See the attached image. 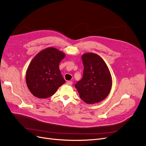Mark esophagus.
<instances>
[{
    "label": "esophagus",
    "instance_id": "34e87169",
    "mask_svg": "<svg viewBox=\"0 0 146 146\" xmlns=\"http://www.w3.org/2000/svg\"><path fill=\"white\" fill-rule=\"evenodd\" d=\"M66 84H67V85H68L72 86V84H73V82H72V81H67V82H66Z\"/></svg>",
    "mask_w": 146,
    "mask_h": 146
}]
</instances>
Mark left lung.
<instances>
[{
    "label": "left lung",
    "instance_id": "left-lung-1",
    "mask_svg": "<svg viewBox=\"0 0 146 146\" xmlns=\"http://www.w3.org/2000/svg\"><path fill=\"white\" fill-rule=\"evenodd\" d=\"M84 66L82 79L76 83L79 96L88 104L103 101L112 88V77L104 60L96 54L89 52L82 56Z\"/></svg>",
    "mask_w": 146,
    "mask_h": 146
}]
</instances>
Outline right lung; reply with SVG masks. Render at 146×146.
I'll return each instance as SVG.
<instances>
[{
  "instance_id": "right-lung-1",
  "label": "right lung",
  "mask_w": 146,
  "mask_h": 146,
  "mask_svg": "<svg viewBox=\"0 0 146 146\" xmlns=\"http://www.w3.org/2000/svg\"><path fill=\"white\" fill-rule=\"evenodd\" d=\"M65 54L56 48H45L31 61L26 73V82L31 94L38 98H47L56 93L66 81L59 69Z\"/></svg>"
}]
</instances>
